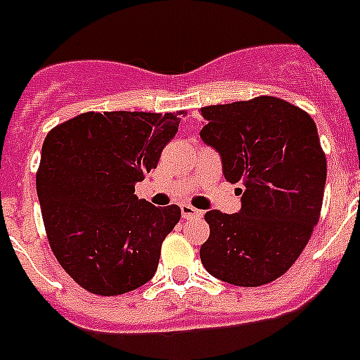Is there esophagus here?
Wrapping results in <instances>:
<instances>
[{"mask_svg": "<svg viewBox=\"0 0 360 360\" xmlns=\"http://www.w3.org/2000/svg\"><path fill=\"white\" fill-rule=\"evenodd\" d=\"M180 210H182V217H184V219H193V217H202L203 216L202 210L194 209L193 205H187V203L180 205Z\"/></svg>", "mask_w": 360, "mask_h": 360, "instance_id": "34e87169", "label": "esophagus"}]
</instances>
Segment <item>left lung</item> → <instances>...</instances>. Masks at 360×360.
<instances>
[{"label": "left lung", "mask_w": 360, "mask_h": 360, "mask_svg": "<svg viewBox=\"0 0 360 360\" xmlns=\"http://www.w3.org/2000/svg\"><path fill=\"white\" fill-rule=\"evenodd\" d=\"M203 143L221 155L223 174L240 184V210H209L203 268L239 288L282 276L307 246L321 214L326 157L311 115L259 96L202 108Z\"/></svg>", "instance_id": "left-lung-1"}]
</instances>
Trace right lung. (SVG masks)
I'll return each instance as SVG.
<instances>
[{
    "label": "right lung",
    "mask_w": 360,
    "mask_h": 360,
    "mask_svg": "<svg viewBox=\"0 0 360 360\" xmlns=\"http://www.w3.org/2000/svg\"><path fill=\"white\" fill-rule=\"evenodd\" d=\"M176 114L84 112L46 135L37 196L53 255L75 282L98 296L141 288L155 275L160 248L180 221L135 196L178 131Z\"/></svg>",
    "instance_id": "add662e5"
}]
</instances>
